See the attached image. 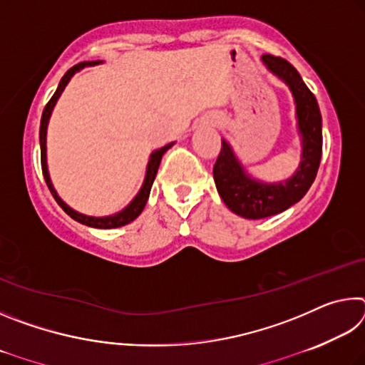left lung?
<instances>
[{"label": "left lung", "instance_id": "8db88e82", "mask_svg": "<svg viewBox=\"0 0 365 365\" xmlns=\"http://www.w3.org/2000/svg\"><path fill=\"white\" fill-rule=\"evenodd\" d=\"M262 61L275 76L285 80L293 91L302 135V160L298 172L285 183H259L246 177L232 148L222 140L220 153L212 170L215 187L228 209L246 219L270 217L296 205L316 180L322 158V115L316 96L287 59L265 53Z\"/></svg>", "mask_w": 365, "mask_h": 365}]
</instances>
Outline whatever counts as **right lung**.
<instances>
[{
	"instance_id": "obj_1",
	"label": "right lung",
	"mask_w": 365,
	"mask_h": 365,
	"mask_svg": "<svg viewBox=\"0 0 365 365\" xmlns=\"http://www.w3.org/2000/svg\"><path fill=\"white\" fill-rule=\"evenodd\" d=\"M96 64V61H83V63H80L77 66L71 67L69 71L64 73V77L61 78L58 90L54 91V95L51 96V100L46 103L45 109H43V114H41V122H40V153H41V170H43V177H45V182L48 185L49 191H51V195L54 200H56L58 205L63 207V211L71 215L73 220L80 222V224L83 225H88V227H95V228H115V227H122V225H127L130 224L132 220H135L143 211L145 206H146V201H148V196H150V191H151V185L154 182V178H156L158 174V169H159V164H160V159H163V154L169 150V148L174 145H165L164 148H160L156 153L151 154V159H150V164H148V170H146V178H145V183L143 187H141L140 193L137 195V197L128 205V207L123 209L122 212L115 214V215H110V217H88V215H83V214H78L76 211H72V209L66 205L64 201H61V197L58 196L56 191H54L51 180H49V175H48V168H46V127H48V119L49 115H51V110L54 108V104H56L59 95L63 93V90L66 88L67 82H69L71 77L76 73L78 69H82L85 66H93Z\"/></svg>"
}]
</instances>
